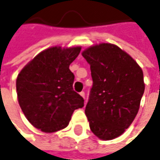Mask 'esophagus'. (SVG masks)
Instances as JSON below:
<instances>
[{"label": "esophagus", "instance_id": "34e87169", "mask_svg": "<svg viewBox=\"0 0 160 160\" xmlns=\"http://www.w3.org/2000/svg\"><path fill=\"white\" fill-rule=\"evenodd\" d=\"M80 95H81L83 98L85 97V93H84V92H80Z\"/></svg>", "mask_w": 160, "mask_h": 160}]
</instances>
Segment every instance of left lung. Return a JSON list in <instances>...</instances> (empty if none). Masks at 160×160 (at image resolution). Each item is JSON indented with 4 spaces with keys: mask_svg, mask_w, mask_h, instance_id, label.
<instances>
[{
    "mask_svg": "<svg viewBox=\"0 0 160 160\" xmlns=\"http://www.w3.org/2000/svg\"><path fill=\"white\" fill-rule=\"evenodd\" d=\"M82 55L91 65L93 84L85 114L101 140L120 137L138 114L144 92L143 73L137 62L116 45L100 43Z\"/></svg>",
    "mask_w": 160,
    "mask_h": 160,
    "instance_id": "obj_1",
    "label": "left lung"
}]
</instances>
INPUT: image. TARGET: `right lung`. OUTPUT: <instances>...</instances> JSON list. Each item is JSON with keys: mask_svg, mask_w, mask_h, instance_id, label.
<instances>
[{"mask_svg": "<svg viewBox=\"0 0 160 160\" xmlns=\"http://www.w3.org/2000/svg\"><path fill=\"white\" fill-rule=\"evenodd\" d=\"M81 47H52L37 54L17 78V92L23 114L46 133L67 127L73 112L83 107V98L73 90L75 76L69 69Z\"/></svg>", "mask_w": 160, "mask_h": 160, "instance_id": "add662e5", "label": "right lung"}]
</instances>
